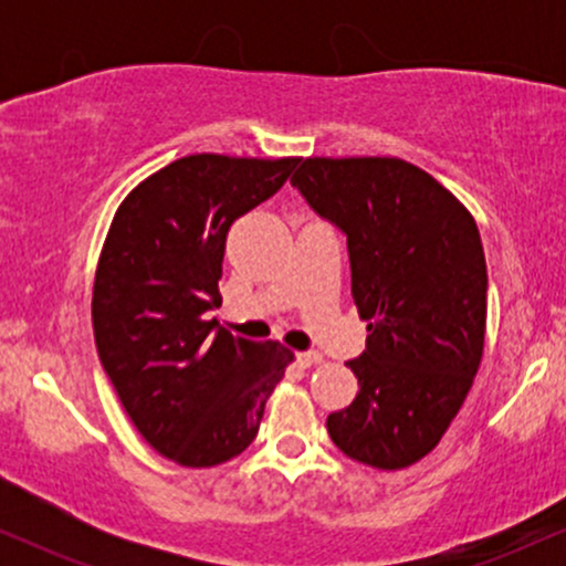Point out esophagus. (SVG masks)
Returning a JSON list of instances; mask_svg holds the SVG:
<instances>
[{"label":"esophagus","mask_w":566,"mask_h":566,"mask_svg":"<svg viewBox=\"0 0 566 566\" xmlns=\"http://www.w3.org/2000/svg\"><path fill=\"white\" fill-rule=\"evenodd\" d=\"M319 361H322L319 350H301V354H297V365H301V367L319 365Z\"/></svg>","instance_id":"obj_1"}]
</instances>
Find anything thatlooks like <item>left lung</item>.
Instances as JSON below:
<instances>
[{
	"instance_id": "left-lung-1",
	"label": "left lung",
	"mask_w": 566,
	"mask_h": 566,
	"mask_svg": "<svg viewBox=\"0 0 566 566\" xmlns=\"http://www.w3.org/2000/svg\"><path fill=\"white\" fill-rule=\"evenodd\" d=\"M290 184L346 233L367 348L359 394L327 418L350 460L396 471L426 458L471 391L484 350L486 263L476 223L431 175L391 157L301 159Z\"/></svg>"
}]
</instances>
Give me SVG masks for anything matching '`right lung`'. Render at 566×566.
Returning a JSON list of instances; mask_svg holds the SVG:
<instances>
[{
    "mask_svg": "<svg viewBox=\"0 0 566 566\" xmlns=\"http://www.w3.org/2000/svg\"><path fill=\"white\" fill-rule=\"evenodd\" d=\"M297 159L193 154L154 172L116 210L93 287L101 365L159 454L226 463L252 444L292 354L233 337L220 305L231 223L287 184Z\"/></svg>",
    "mask_w": 566,
    "mask_h": 566,
    "instance_id": "obj_1",
    "label": "right lung"
}]
</instances>
